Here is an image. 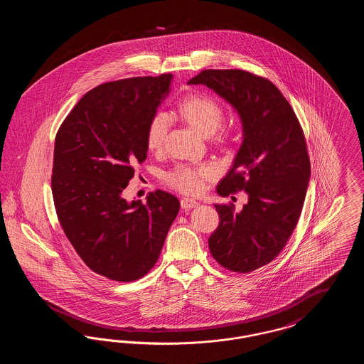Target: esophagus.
<instances>
[{"label":"esophagus","mask_w":364,"mask_h":364,"mask_svg":"<svg viewBox=\"0 0 364 364\" xmlns=\"http://www.w3.org/2000/svg\"><path fill=\"white\" fill-rule=\"evenodd\" d=\"M180 203H181V208H184V210H191V208H195L199 206V203H198L195 199H190V198L181 199Z\"/></svg>","instance_id":"obj_1"}]
</instances>
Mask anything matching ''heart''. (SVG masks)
Listing matches in <instances>:
<instances>
[{"label": "heart", "instance_id": "heart-1", "mask_svg": "<svg viewBox=\"0 0 364 364\" xmlns=\"http://www.w3.org/2000/svg\"><path fill=\"white\" fill-rule=\"evenodd\" d=\"M181 116L203 136L213 135L221 125L224 110L221 105L208 95H190L180 106ZM169 117L165 112H158L147 124L146 144L150 150H158L168 132ZM217 169L211 164L198 166L180 164L165 174V181L174 190L184 193H196L203 188L205 180L214 177Z\"/></svg>", "mask_w": 364, "mask_h": 364}]
</instances>
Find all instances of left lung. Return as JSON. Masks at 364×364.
<instances>
[{
  "label": "left lung",
  "instance_id": "obj_1",
  "mask_svg": "<svg viewBox=\"0 0 364 364\" xmlns=\"http://www.w3.org/2000/svg\"><path fill=\"white\" fill-rule=\"evenodd\" d=\"M218 94L239 114L242 141L217 193L248 203L235 213L214 205L220 225L208 239L221 266L250 273L277 257L297 225L311 177L306 139L294 109L270 80L242 70H206L188 80Z\"/></svg>",
  "mask_w": 364,
  "mask_h": 364
}]
</instances>
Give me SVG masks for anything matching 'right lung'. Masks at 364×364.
Listing matches in <instances>:
<instances>
[{
  "mask_svg": "<svg viewBox=\"0 0 364 364\" xmlns=\"http://www.w3.org/2000/svg\"><path fill=\"white\" fill-rule=\"evenodd\" d=\"M172 79L165 73L95 87L55 136L52 192L60 224L87 266L114 281H135L156 264L180 210L178 199L161 190L146 203L122 198L132 166L147 158V124Z\"/></svg>",
  "mask_w": 364,
  "mask_h": 364,
  "instance_id": "add662e5",
  "label": "right lung"
}]
</instances>
